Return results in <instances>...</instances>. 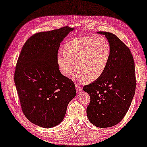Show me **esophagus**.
Masks as SVG:
<instances>
[{
	"instance_id": "1",
	"label": "esophagus",
	"mask_w": 147,
	"mask_h": 147,
	"mask_svg": "<svg viewBox=\"0 0 147 147\" xmlns=\"http://www.w3.org/2000/svg\"><path fill=\"white\" fill-rule=\"evenodd\" d=\"M76 90L77 92H80L82 91V88L80 85H76Z\"/></svg>"
}]
</instances>
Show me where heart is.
<instances>
[{"mask_svg":"<svg viewBox=\"0 0 147 147\" xmlns=\"http://www.w3.org/2000/svg\"><path fill=\"white\" fill-rule=\"evenodd\" d=\"M63 52L57 56L61 73L65 76H71L75 65L80 80L93 82L106 71L110 61L111 49L104 37L86 36L68 41L63 47Z\"/></svg>","mask_w":147,"mask_h":147,"instance_id":"heart-1","label":"heart"}]
</instances>
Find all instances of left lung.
<instances>
[{"instance_id": "obj_1", "label": "left lung", "mask_w": 147, "mask_h": 147, "mask_svg": "<svg viewBox=\"0 0 147 147\" xmlns=\"http://www.w3.org/2000/svg\"><path fill=\"white\" fill-rule=\"evenodd\" d=\"M104 35L111 46V58L104 73L83 87L90 96L86 108L91 123L100 128L110 127L121 121L127 112L135 92V63L130 49L115 34Z\"/></svg>"}]
</instances>
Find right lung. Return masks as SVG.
<instances>
[{
    "instance_id": "right-lung-1",
    "label": "right lung",
    "mask_w": 147,
    "mask_h": 147,
    "mask_svg": "<svg viewBox=\"0 0 147 147\" xmlns=\"http://www.w3.org/2000/svg\"><path fill=\"white\" fill-rule=\"evenodd\" d=\"M73 30L65 26L36 33L26 41L18 59L14 82L22 110L41 127L59 124L76 94L73 80L61 73L57 63L60 43Z\"/></svg>"
}]
</instances>
